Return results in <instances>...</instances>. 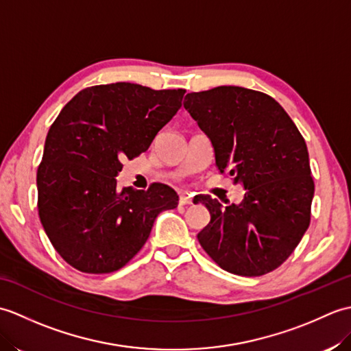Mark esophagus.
<instances>
[{"label": "esophagus", "mask_w": 351, "mask_h": 351, "mask_svg": "<svg viewBox=\"0 0 351 351\" xmlns=\"http://www.w3.org/2000/svg\"><path fill=\"white\" fill-rule=\"evenodd\" d=\"M193 204V197L189 195H181L180 196V205H191Z\"/></svg>", "instance_id": "34e87169"}]
</instances>
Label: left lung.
I'll return each instance as SVG.
<instances>
[{
  "mask_svg": "<svg viewBox=\"0 0 351 351\" xmlns=\"http://www.w3.org/2000/svg\"><path fill=\"white\" fill-rule=\"evenodd\" d=\"M184 108L211 140L215 166L245 193L223 206L200 196L211 220L197 234L223 270L263 276L294 252L311 221L314 181L302 134L271 96L220 86L185 96Z\"/></svg>",
  "mask_w": 351,
  "mask_h": 351,
  "instance_id": "1",
  "label": "left lung"
}]
</instances>
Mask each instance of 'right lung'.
Here are the masks:
<instances>
[{"instance_id":"1","label":"right lung","mask_w":351,"mask_h":351,"mask_svg":"<svg viewBox=\"0 0 351 351\" xmlns=\"http://www.w3.org/2000/svg\"><path fill=\"white\" fill-rule=\"evenodd\" d=\"M185 90L113 83L66 104L45 140L37 210L51 244L83 273H111L137 255L155 219L178 205L164 184L117 189L125 158L145 152L181 108Z\"/></svg>"}]
</instances>
